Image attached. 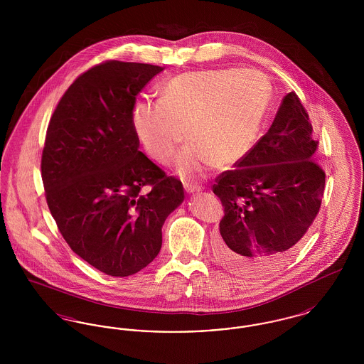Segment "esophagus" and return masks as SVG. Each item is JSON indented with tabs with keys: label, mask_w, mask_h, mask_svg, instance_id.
Returning <instances> with one entry per match:
<instances>
[{
	"label": "esophagus",
	"mask_w": 364,
	"mask_h": 364,
	"mask_svg": "<svg viewBox=\"0 0 364 364\" xmlns=\"http://www.w3.org/2000/svg\"><path fill=\"white\" fill-rule=\"evenodd\" d=\"M184 188H186L188 193H193V192H199L200 191V187L192 186V184H184Z\"/></svg>",
	"instance_id": "esophagus-1"
}]
</instances>
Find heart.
I'll return each instance as SVG.
<instances>
[{"mask_svg":"<svg viewBox=\"0 0 364 364\" xmlns=\"http://www.w3.org/2000/svg\"><path fill=\"white\" fill-rule=\"evenodd\" d=\"M269 102V85L251 70L186 72L161 88L159 101L134 106L132 124L140 143L162 165L173 161L180 141L191 140L177 158L186 176L211 165L230 166L247 156L259 132Z\"/></svg>","mask_w":364,"mask_h":364,"instance_id":"b5f03b06","label":"heart"}]
</instances>
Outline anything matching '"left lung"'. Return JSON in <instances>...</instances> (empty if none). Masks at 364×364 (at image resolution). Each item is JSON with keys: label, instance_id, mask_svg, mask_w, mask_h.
<instances>
[{"label": "left lung", "instance_id": "obj_1", "mask_svg": "<svg viewBox=\"0 0 364 364\" xmlns=\"http://www.w3.org/2000/svg\"><path fill=\"white\" fill-rule=\"evenodd\" d=\"M316 146L307 110L289 92L269 131L235 169L215 178L213 192L224 217L214 254L226 269L263 276L294 255L325 191L326 174L314 161Z\"/></svg>", "mask_w": 364, "mask_h": 364}]
</instances>
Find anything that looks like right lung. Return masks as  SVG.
Listing matches in <instances>:
<instances>
[{"label":"right lung","instance_id":"right-lung-1","mask_svg":"<svg viewBox=\"0 0 364 364\" xmlns=\"http://www.w3.org/2000/svg\"><path fill=\"white\" fill-rule=\"evenodd\" d=\"M161 70L117 60L90 68L46 131L41 171L53 218L70 250L112 277L153 262L166 217L184 200L181 181L139 151L132 124L139 91Z\"/></svg>","mask_w":364,"mask_h":364}]
</instances>
